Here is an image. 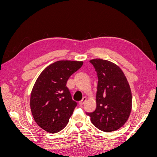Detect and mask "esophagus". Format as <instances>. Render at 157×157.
<instances>
[{
	"label": "esophagus",
	"instance_id": "1",
	"mask_svg": "<svg viewBox=\"0 0 157 157\" xmlns=\"http://www.w3.org/2000/svg\"><path fill=\"white\" fill-rule=\"evenodd\" d=\"M86 101V97H84L83 98H82V99L80 101H79V105H82L84 103V102Z\"/></svg>",
	"mask_w": 157,
	"mask_h": 157
}]
</instances>
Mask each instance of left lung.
Here are the masks:
<instances>
[{
	"label": "left lung",
	"mask_w": 157,
	"mask_h": 157,
	"mask_svg": "<svg viewBox=\"0 0 157 157\" xmlns=\"http://www.w3.org/2000/svg\"><path fill=\"white\" fill-rule=\"evenodd\" d=\"M96 71L98 82L96 108L90 117L99 130L110 132L119 129L128 119L132 110L130 85L121 68L102 59L90 61Z\"/></svg>",
	"instance_id": "8db88e82"
}]
</instances>
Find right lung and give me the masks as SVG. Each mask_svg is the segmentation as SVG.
I'll return each mask as SVG.
<instances>
[{"mask_svg": "<svg viewBox=\"0 0 157 157\" xmlns=\"http://www.w3.org/2000/svg\"><path fill=\"white\" fill-rule=\"evenodd\" d=\"M82 64V61H58L38 77L31 94V110L36 124L45 131L57 133L69 122L77 103L66 84Z\"/></svg>", "mask_w": 157, "mask_h": 157, "instance_id": "right-lung-1", "label": "right lung"}]
</instances>
